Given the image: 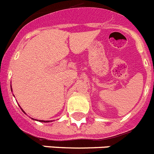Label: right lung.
Wrapping results in <instances>:
<instances>
[{
  "label": "right lung",
  "instance_id": "1",
  "mask_svg": "<svg viewBox=\"0 0 154 154\" xmlns=\"http://www.w3.org/2000/svg\"><path fill=\"white\" fill-rule=\"evenodd\" d=\"M11 91H12V89H11ZM23 113H24V111H23ZM39 121H41V122H46V123H47V122H50L49 120H47V121H45V120H39Z\"/></svg>",
  "mask_w": 154,
  "mask_h": 154
}]
</instances>
